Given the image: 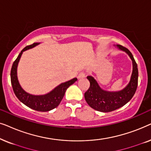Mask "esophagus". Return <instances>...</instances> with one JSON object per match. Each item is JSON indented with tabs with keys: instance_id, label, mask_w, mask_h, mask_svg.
<instances>
[{
	"instance_id": "esophagus-1",
	"label": "esophagus",
	"mask_w": 151,
	"mask_h": 151,
	"mask_svg": "<svg viewBox=\"0 0 151 151\" xmlns=\"http://www.w3.org/2000/svg\"><path fill=\"white\" fill-rule=\"evenodd\" d=\"M85 76H86V73H84V71H82V72H80L79 74H78V78H79V79H81V78H85Z\"/></svg>"
}]
</instances>
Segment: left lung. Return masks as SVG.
Here are the masks:
<instances>
[{
	"mask_svg": "<svg viewBox=\"0 0 151 151\" xmlns=\"http://www.w3.org/2000/svg\"><path fill=\"white\" fill-rule=\"evenodd\" d=\"M117 48L125 51L132 60L133 72L129 83L124 88L119 91H106L102 89L92 76H87L90 86L84 93V98L87 104L95 110L107 113L120 108L129 102L133 98L137 87V65L129 49L122 45H117Z\"/></svg>",
	"mask_w": 151,
	"mask_h": 151,
	"instance_id": "8db88e82",
	"label": "left lung"
}]
</instances>
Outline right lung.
<instances>
[{
    "label": "right lung",
    "mask_w": 151,
    "mask_h": 151,
    "mask_svg": "<svg viewBox=\"0 0 151 151\" xmlns=\"http://www.w3.org/2000/svg\"><path fill=\"white\" fill-rule=\"evenodd\" d=\"M39 44L40 42H35L34 44L27 46L19 53L18 58L14 62L13 65H12L11 69V82L14 93L20 102L34 110L46 112V111L52 110L58 106L65 96L66 90L67 89L68 87H69V86L77 81L78 79L75 78L69 81L61 83L51 91L45 95L35 96V95H32L27 93L21 87L19 82H18L17 76L18 65L23 51L32 49Z\"/></svg>",
    "instance_id": "add662e5"
}]
</instances>
